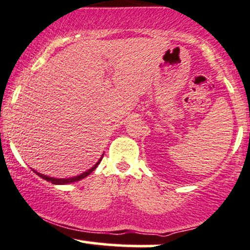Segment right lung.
<instances>
[{
	"label": "right lung",
	"mask_w": 250,
	"mask_h": 250,
	"mask_svg": "<svg viewBox=\"0 0 250 250\" xmlns=\"http://www.w3.org/2000/svg\"><path fill=\"white\" fill-rule=\"evenodd\" d=\"M102 157H103V155H102V156H101V159H100L99 161H97V162L95 163V165H94L93 167H91L90 169H88L87 171H84V173H82V174L77 175V176L68 177V179H56V177H50V176H47V175H44V174H41V173H39V171L34 170V169H31V170H33L34 173H35V174L39 175L40 177H42L43 180L48 181V182H51V183H53V185H67V183H73V182H77V181H80V180L84 179V177H87L89 174H91V173H93V171L95 170V169H96L97 166H99V163L101 162Z\"/></svg>",
	"instance_id": "1"
}]
</instances>
